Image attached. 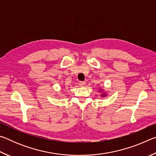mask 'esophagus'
I'll return each instance as SVG.
<instances>
[{
	"label": "esophagus",
	"mask_w": 156,
	"mask_h": 156,
	"mask_svg": "<svg viewBox=\"0 0 156 156\" xmlns=\"http://www.w3.org/2000/svg\"><path fill=\"white\" fill-rule=\"evenodd\" d=\"M86 85L85 82H79V86L80 87H84Z\"/></svg>",
	"instance_id": "esophagus-1"
}]
</instances>
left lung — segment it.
Returning a JSON list of instances; mask_svg holds the SVG:
<instances>
[{
    "label": "left lung",
    "mask_w": 156,
    "mask_h": 156,
    "mask_svg": "<svg viewBox=\"0 0 156 156\" xmlns=\"http://www.w3.org/2000/svg\"><path fill=\"white\" fill-rule=\"evenodd\" d=\"M100 92H102V94H101V96H102V97H105V96H107V95H106V94H105V92H104L103 91H102L101 89H100Z\"/></svg>",
    "instance_id": "left-lung-1"
}]
</instances>
